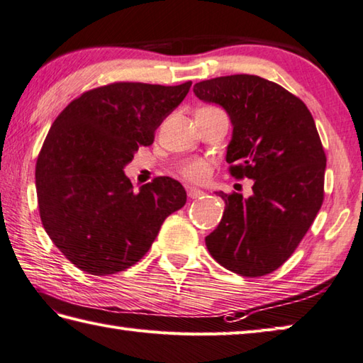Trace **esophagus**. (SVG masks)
<instances>
[{"instance_id": "esophagus-1", "label": "esophagus", "mask_w": 363, "mask_h": 363, "mask_svg": "<svg viewBox=\"0 0 363 363\" xmlns=\"http://www.w3.org/2000/svg\"><path fill=\"white\" fill-rule=\"evenodd\" d=\"M187 195L189 198H191V200H196V198H201L204 195V191L195 187H187Z\"/></svg>"}]
</instances>
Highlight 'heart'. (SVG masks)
I'll return each instance as SVG.
<instances>
[{
    "instance_id": "b5f03b06",
    "label": "heart",
    "mask_w": 363,
    "mask_h": 363,
    "mask_svg": "<svg viewBox=\"0 0 363 363\" xmlns=\"http://www.w3.org/2000/svg\"><path fill=\"white\" fill-rule=\"evenodd\" d=\"M177 172H179L184 179H187L190 182H203L208 179L211 174V165L201 159H190L179 163Z\"/></svg>"
}]
</instances>
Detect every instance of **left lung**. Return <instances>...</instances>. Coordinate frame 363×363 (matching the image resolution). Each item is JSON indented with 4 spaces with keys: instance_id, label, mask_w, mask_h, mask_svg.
Segmentation results:
<instances>
[{
    "instance_id": "1",
    "label": "left lung",
    "mask_w": 363,
    "mask_h": 363,
    "mask_svg": "<svg viewBox=\"0 0 363 363\" xmlns=\"http://www.w3.org/2000/svg\"><path fill=\"white\" fill-rule=\"evenodd\" d=\"M194 92L228 113V172L255 181L250 198L217 191L225 211L206 247L234 274H271L294 253L324 201L325 152L313 116L299 97L258 75L211 78Z\"/></svg>"
}]
</instances>
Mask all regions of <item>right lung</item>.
<instances>
[{
    "instance_id": "add662e5",
    "label": "right lung",
    "mask_w": 363,
    "mask_h": 363,
    "mask_svg": "<svg viewBox=\"0 0 363 363\" xmlns=\"http://www.w3.org/2000/svg\"><path fill=\"white\" fill-rule=\"evenodd\" d=\"M191 86L116 82L74 99L55 119L35 163L42 225L72 264L111 275L145 257L187 194L159 176L133 191L123 172Z\"/></svg>"
}]
</instances>
